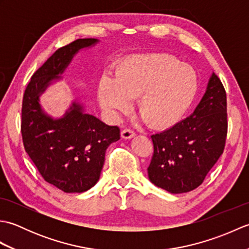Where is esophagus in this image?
Listing matches in <instances>:
<instances>
[{
    "mask_svg": "<svg viewBox=\"0 0 249 249\" xmlns=\"http://www.w3.org/2000/svg\"><path fill=\"white\" fill-rule=\"evenodd\" d=\"M135 135H136L135 131L131 129H128V128L123 129L121 133V136L123 139H130V138H133V137H135Z\"/></svg>",
    "mask_w": 249,
    "mask_h": 249,
    "instance_id": "esophagus-1",
    "label": "esophagus"
}]
</instances>
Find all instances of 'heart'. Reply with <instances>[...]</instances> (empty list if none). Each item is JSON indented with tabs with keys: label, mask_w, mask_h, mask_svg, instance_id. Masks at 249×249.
Returning <instances> with one entry per match:
<instances>
[{
	"label": "heart",
	"mask_w": 249,
	"mask_h": 249,
	"mask_svg": "<svg viewBox=\"0 0 249 249\" xmlns=\"http://www.w3.org/2000/svg\"><path fill=\"white\" fill-rule=\"evenodd\" d=\"M198 80L190 66L176 57L154 54L122 62L112 82L104 79L98 88L100 106L114 113L128 108L137 98V110L152 128L165 129L177 124L196 96Z\"/></svg>",
	"instance_id": "b5f03b06"
}]
</instances>
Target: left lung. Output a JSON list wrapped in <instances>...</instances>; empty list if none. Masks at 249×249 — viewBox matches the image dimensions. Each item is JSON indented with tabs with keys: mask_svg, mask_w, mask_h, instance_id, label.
Listing matches in <instances>:
<instances>
[{
	"mask_svg": "<svg viewBox=\"0 0 249 249\" xmlns=\"http://www.w3.org/2000/svg\"><path fill=\"white\" fill-rule=\"evenodd\" d=\"M227 130L226 91L213 72L193 114L151 136L154 153L147 168L150 181L171 194L197 188L223 154Z\"/></svg>",
	"mask_w": 249,
	"mask_h": 249,
	"instance_id": "left-lung-1",
	"label": "left lung"
}]
</instances>
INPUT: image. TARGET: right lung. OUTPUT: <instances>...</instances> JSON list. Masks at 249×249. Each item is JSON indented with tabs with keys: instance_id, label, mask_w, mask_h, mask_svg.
<instances>
[{
	"instance_id": "obj_1",
	"label": "right lung",
	"mask_w": 249,
	"mask_h": 249,
	"mask_svg": "<svg viewBox=\"0 0 249 249\" xmlns=\"http://www.w3.org/2000/svg\"><path fill=\"white\" fill-rule=\"evenodd\" d=\"M98 43L95 38L72 41L57 49L32 76L21 110V134L25 152L46 182L64 193H83L98 182L105 153L120 139L118 126H109L83 112L72 103L61 119L44 112L39 96L61 73L77 52Z\"/></svg>"
}]
</instances>
